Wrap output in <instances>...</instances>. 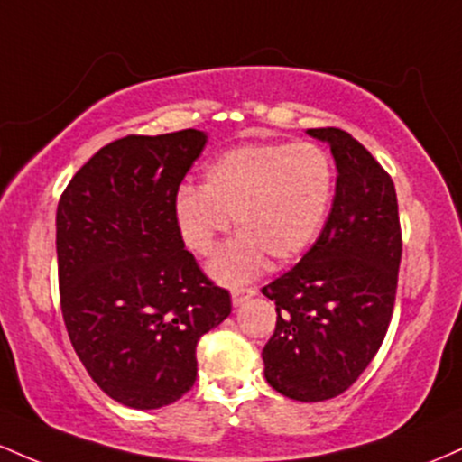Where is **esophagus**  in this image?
Here are the masks:
<instances>
[{
	"label": "esophagus",
	"mask_w": 462,
	"mask_h": 462,
	"mask_svg": "<svg viewBox=\"0 0 462 462\" xmlns=\"http://www.w3.org/2000/svg\"><path fill=\"white\" fill-rule=\"evenodd\" d=\"M257 290L255 288H233L231 290V299L233 305H242L245 300H248L251 297H255Z\"/></svg>",
	"instance_id": "obj_1"
}]
</instances>
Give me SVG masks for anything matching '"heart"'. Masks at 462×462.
<instances>
[{"mask_svg": "<svg viewBox=\"0 0 462 462\" xmlns=\"http://www.w3.org/2000/svg\"><path fill=\"white\" fill-rule=\"evenodd\" d=\"M334 196V168L314 143H246L222 152L203 185H183L174 217L185 246L207 257L236 220L240 236L217 253L211 273L242 282L263 268L292 262L319 236Z\"/></svg>", "mask_w": 462, "mask_h": 462, "instance_id": "obj_1", "label": "heart"}]
</instances>
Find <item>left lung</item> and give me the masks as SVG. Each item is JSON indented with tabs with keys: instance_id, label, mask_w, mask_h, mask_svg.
I'll return each mask as SVG.
<instances>
[{
	"instance_id": "obj_1",
	"label": "left lung",
	"mask_w": 462,
	"mask_h": 462,
	"mask_svg": "<svg viewBox=\"0 0 462 462\" xmlns=\"http://www.w3.org/2000/svg\"><path fill=\"white\" fill-rule=\"evenodd\" d=\"M334 154L336 196L319 240L262 294L277 305L263 375L297 402L345 393L371 365L395 308L402 262L395 185L340 128H310Z\"/></svg>"
}]
</instances>
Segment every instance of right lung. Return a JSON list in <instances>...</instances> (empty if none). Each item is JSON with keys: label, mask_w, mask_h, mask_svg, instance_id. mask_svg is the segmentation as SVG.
<instances>
[{"label": "right lung", "mask_w": 462, "mask_h": 462, "mask_svg": "<svg viewBox=\"0 0 462 462\" xmlns=\"http://www.w3.org/2000/svg\"><path fill=\"white\" fill-rule=\"evenodd\" d=\"M207 143L203 131L128 134L100 148L56 209L60 310L91 380L154 411L194 386L200 336L231 314L185 248L174 196Z\"/></svg>", "instance_id": "1"}]
</instances>
